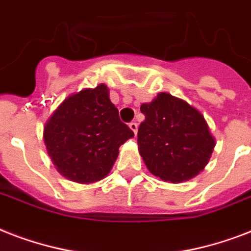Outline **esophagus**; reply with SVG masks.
Instances as JSON below:
<instances>
[{
  "instance_id": "34e87169",
  "label": "esophagus",
  "mask_w": 251,
  "mask_h": 251,
  "mask_svg": "<svg viewBox=\"0 0 251 251\" xmlns=\"http://www.w3.org/2000/svg\"><path fill=\"white\" fill-rule=\"evenodd\" d=\"M129 127L133 130L134 134H137V131H138V124H137V122H130Z\"/></svg>"
}]
</instances>
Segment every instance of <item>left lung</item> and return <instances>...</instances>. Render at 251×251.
Instances as JSON below:
<instances>
[{
    "label": "left lung",
    "instance_id": "1",
    "mask_svg": "<svg viewBox=\"0 0 251 251\" xmlns=\"http://www.w3.org/2000/svg\"><path fill=\"white\" fill-rule=\"evenodd\" d=\"M138 150L146 167L165 182L194 178L204 169L215 139L202 113L186 101L160 92L141 105Z\"/></svg>",
    "mask_w": 251,
    "mask_h": 251
}]
</instances>
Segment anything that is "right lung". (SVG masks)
Segmentation results:
<instances>
[{"mask_svg": "<svg viewBox=\"0 0 251 251\" xmlns=\"http://www.w3.org/2000/svg\"><path fill=\"white\" fill-rule=\"evenodd\" d=\"M133 137L102 83L65 99L44 126V143L53 164L78 183L105 178L120 146Z\"/></svg>", "mask_w": 251, "mask_h": 251, "instance_id": "right-lung-1", "label": "right lung"}]
</instances>
